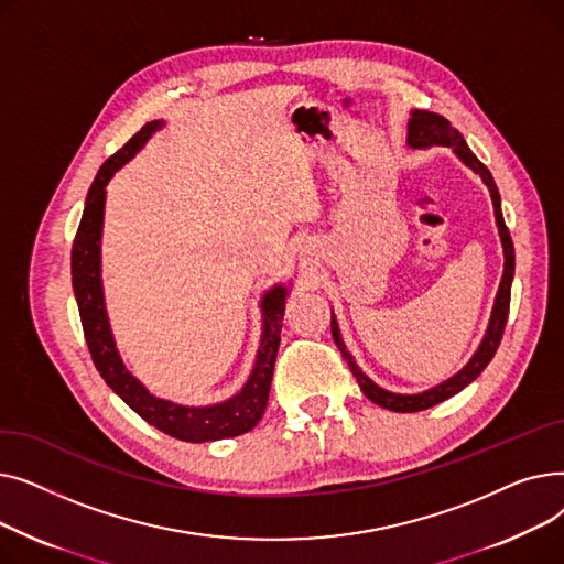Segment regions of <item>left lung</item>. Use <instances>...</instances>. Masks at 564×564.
I'll use <instances>...</instances> for the list:
<instances>
[{"instance_id": "left-lung-1", "label": "left lung", "mask_w": 564, "mask_h": 564, "mask_svg": "<svg viewBox=\"0 0 564 564\" xmlns=\"http://www.w3.org/2000/svg\"><path fill=\"white\" fill-rule=\"evenodd\" d=\"M409 123H406V145L411 151H423V148H432V145H446L451 151L462 160V164H466L473 173H478L482 177V183L487 185L489 194H491V203H494V217H496V226H498V235H500V245H502V279L496 292V300H494V308H491V317L487 324V332L478 345V349L473 351V357L468 359V364L455 372L453 377H448L446 381L436 383V387L421 391V393H395V391H387L381 389L379 383H375L357 364V359L351 357L343 336H340V327H338V319L332 311V336L334 343L338 345L343 359L349 366V372L357 377L359 387L364 391V395L368 400H372L375 404L383 406V409H391V411H423L430 409L443 400L453 398L455 393H459L462 389H466L473 379H478L480 372L487 368V364L494 359V354L500 345L502 332H506V322H508V311H510V290H512V279H514V245H512V237L510 230L506 226V219H502V210H500V194L498 187L494 183V177L489 173V169L473 155L470 148L466 145L464 137L459 134V130H455L451 126V121L446 118L432 113V111H423V109H411L409 113Z\"/></svg>"}]
</instances>
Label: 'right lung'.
I'll return each mask as SVG.
<instances>
[{
  "mask_svg": "<svg viewBox=\"0 0 564 564\" xmlns=\"http://www.w3.org/2000/svg\"><path fill=\"white\" fill-rule=\"evenodd\" d=\"M164 128V121L145 123L118 153H113L98 171L96 181L86 194L84 215L73 242L70 270H73V290L82 317L84 338L91 351V359L107 381V387L121 398L139 416L158 427L160 432L189 441H219L240 436L258 425L262 419L267 398H270L274 361L281 343L283 311L290 294V285L276 283L260 297L262 311V334L256 351L253 368L245 381V387L230 395L228 400L215 404H177L153 395L143 383L126 368L121 351L116 347L111 324L105 304L102 290V224H105V200L107 185L118 169H123L145 145L158 130Z\"/></svg>",
  "mask_w": 564,
  "mask_h": 564,
  "instance_id": "right-lung-1",
  "label": "right lung"
}]
</instances>
